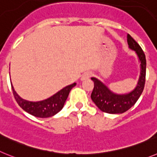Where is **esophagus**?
Wrapping results in <instances>:
<instances>
[{"mask_svg": "<svg viewBox=\"0 0 157 157\" xmlns=\"http://www.w3.org/2000/svg\"><path fill=\"white\" fill-rule=\"evenodd\" d=\"M91 77V73H85L84 74L82 75V77H81V80H84L88 79L89 77Z\"/></svg>", "mask_w": 157, "mask_h": 157, "instance_id": "obj_1", "label": "esophagus"}]
</instances>
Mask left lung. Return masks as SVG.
Masks as SVG:
<instances>
[{
  "label": "left lung",
  "instance_id": "obj_1",
  "mask_svg": "<svg viewBox=\"0 0 157 157\" xmlns=\"http://www.w3.org/2000/svg\"><path fill=\"white\" fill-rule=\"evenodd\" d=\"M129 47L137 54L141 62V75L137 85L129 93L116 94L111 92L103 83L95 77H92L94 88L91 95L92 101L99 110L108 114H122L126 112L135 104L144 90L146 75V59L144 51L138 43L130 35H127Z\"/></svg>",
  "mask_w": 157,
  "mask_h": 157
}]
</instances>
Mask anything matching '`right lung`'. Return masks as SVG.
Segmentation results:
<instances>
[{
	"mask_svg": "<svg viewBox=\"0 0 157 157\" xmlns=\"http://www.w3.org/2000/svg\"><path fill=\"white\" fill-rule=\"evenodd\" d=\"M76 84H77L76 83H73L70 85H68L52 95L51 97L39 102H31L22 99L16 93L13 85H12V89L16 101L26 112L39 118H49L58 113L63 108L69 92Z\"/></svg>",
	"mask_w": 157,
	"mask_h": 157,
	"instance_id": "right-lung-1",
	"label": "right lung"
}]
</instances>
